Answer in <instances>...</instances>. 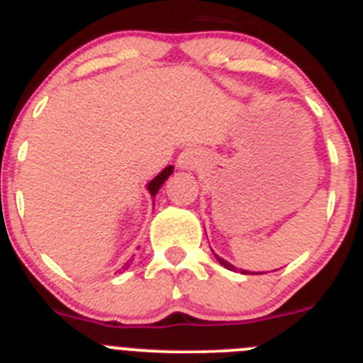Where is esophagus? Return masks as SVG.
I'll return each instance as SVG.
<instances>
[{"label": "esophagus", "instance_id": "34e87169", "mask_svg": "<svg viewBox=\"0 0 363 363\" xmlns=\"http://www.w3.org/2000/svg\"><path fill=\"white\" fill-rule=\"evenodd\" d=\"M199 164V155L194 149H185L184 152H179L178 156V167L179 169H194Z\"/></svg>", "mask_w": 363, "mask_h": 363}]
</instances>
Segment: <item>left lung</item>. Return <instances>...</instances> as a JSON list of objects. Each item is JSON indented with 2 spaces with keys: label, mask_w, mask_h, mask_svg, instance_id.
I'll use <instances>...</instances> for the list:
<instances>
[{
  "label": "left lung",
  "mask_w": 363,
  "mask_h": 363,
  "mask_svg": "<svg viewBox=\"0 0 363 363\" xmlns=\"http://www.w3.org/2000/svg\"><path fill=\"white\" fill-rule=\"evenodd\" d=\"M216 259H218V261H219V262H221V264H223V266H225V268H228V270H235L234 266H232V264H228V262H227V261H223V259H221V257H218V255H216ZM242 274H248V272H242Z\"/></svg>",
  "instance_id": "obj_1"
}]
</instances>
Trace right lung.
<instances>
[{"instance_id":"obj_1","label":"right lung","mask_w":363,"mask_h":363,"mask_svg":"<svg viewBox=\"0 0 363 363\" xmlns=\"http://www.w3.org/2000/svg\"><path fill=\"white\" fill-rule=\"evenodd\" d=\"M172 171H174V169H172V165H169V167H165L164 171L160 172V174L156 176L155 179H152L151 184H149V187H147V189H149V192H151L152 196H156V192L160 191V187H162V184H164L165 179H167L169 176L172 174Z\"/></svg>"}]
</instances>
